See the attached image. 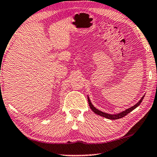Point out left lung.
<instances>
[{
    "instance_id": "8db88e82",
    "label": "left lung",
    "mask_w": 157,
    "mask_h": 157,
    "mask_svg": "<svg viewBox=\"0 0 157 157\" xmlns=\"http://www.w3.org/2000/svg\"><path fill=\"white\" fill-rule=\"evenodd\" d=\"M144 96L145 95H144L141 98V99L139 100V101L137 102L136 104L134 105V106L130 107V108L126 109V110L121 111V112L116 113V114H111V113H107L103 112V111H99V110H98V109H96V107L94 106L93 104H92L91 100H90V98H89V96H87V97H88V101H89V104L90 108H91V110L93 111L94 112L96 113V114L99 115V116H101V117H104V118H106V119H111V120H115V119H121V118L125 117V116L127 115L128 113H129L130 112H132V111L134 110V109H136V107H138L139 105H140L141 101H142V100H143L144 97Z\"/></svg>"
}]
</instances>
